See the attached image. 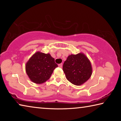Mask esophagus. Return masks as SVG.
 I'll return each mask as SVG.
<instances>
[{"label": "esophagus", "mask_w": 121, "mask_h": 121, "mask_svg": "<svg viewBox=\"0 0 121 121\" xmlns=\"http://www.w3.org/2000/svg\"><path fill=\"white\" fill-rule=\"evenodd\" d=\"M58 66L59 67H60V68H61V67H62V63H60V64H59L58 65Z\"/></svg>", "instance_id": "obj_1"}]
</instances>
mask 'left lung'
Instances as JSON below:
<instances>
[{
    "instance_id": "1",
    "label": "left lung",
    "mask_w": 121,
    "mask_h": 121,
    "mask_svg": "<svg viewBox=\"0 0 121 121\" xmlns=\"http://www.w3.org/2000/svg\"><path fill=\"white\" fill-rule=\"evenodd\" d=\"M62 68L67 79L76 85L83 84L92 75L91 63L82 53L68 56Z\"/></svg>"
}]
</instances>
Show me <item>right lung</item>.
Wrapping results in <instances>:
<instances>
[{
    "mask_svg": "<svg viewBox=\"0 0 121 121\" xmlns=\"http://www.w3.org/2000/svg\"><path fill=\"white\" fill-rule=\"evenodd\" d=\"M58 65L50 54L38 52L32 56L26 66V73L33 82L42 84L50 78Z\"/></svg>",
    "mask_w": 121,
    "mask_h": 121,
    "instance_id": "add662e5",
    "label": "right lung"
}]
</instances>
